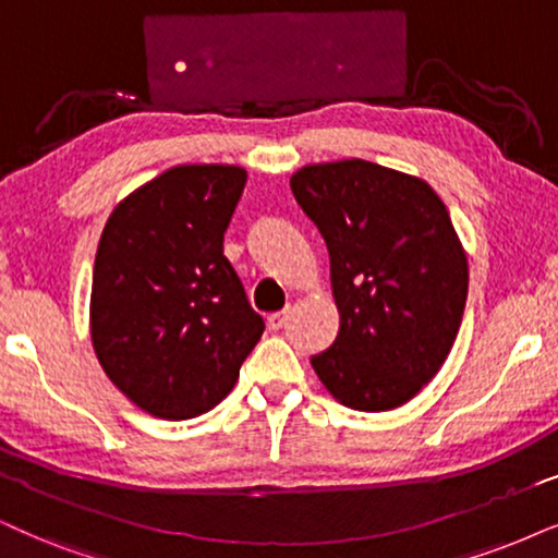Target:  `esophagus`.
Listing matches in <instances>:
<instances>
[{"label":"esophagus","instance_id":"esophagus-1","mask_svg":"<svg viewBox=\"0 0 558 558\" xmlns=\"http://www.w3.org/2000/svg\"><path fill=\"white\" fill-rule=\"evenodd\" d=\"M286 322H288V312H275V314L267 316V327H270L272 331L283 329Z\"/></svg>","mask_w":558,"mask_h":558}]
</instances>
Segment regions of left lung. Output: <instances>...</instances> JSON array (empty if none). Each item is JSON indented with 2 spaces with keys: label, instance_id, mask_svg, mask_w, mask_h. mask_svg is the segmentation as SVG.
Instances as JSON below:
<instances>
[{
  "label": "left lung",
  "instance_id": "left-lung-1",
  "mask_svg": "<svg viewBox=\"0 0 558 558\" xmlns=\"http://www.w3.org/2000/svg\"><path fill=\"white\" fill-rule=\"evenodd\" d=\"M291 190L329 250L340 331L312 357L340 404L389 412L435 378L461 329L469 259L446 203L365 159L306 165Z\"/></svg>",
  "mask_w": 558,
  "mask_h": 558
}]
</instances>
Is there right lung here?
Returning <instances> with one entry per match:
<instances>
[{"label": "right lung", "instance_id": "add662e5", "mask_svg": "<svg viewBox=\"0 0 558 558\" xmlns=\"http://www.w3.org/2000/svg\"><path fill=\"white\" fill-rule=\"evenodd\" d=\"M246 185L236 165H180L125 195L92 272L97 361L133 404L193 420L234 389L263 337L223 234Z\"/></svg>", "mask_w": 558, "mask_h": 558}]
</instances>
